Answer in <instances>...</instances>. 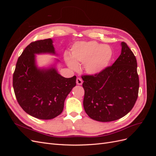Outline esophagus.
<instances>
[{"label": "esophagus", "instance_id": "obj_1", "mask_svg": "<svg viewBox=\"0 0 156 156\" xmlns=\"http://www.w3.org/2000/svg\"><path fill=\"white\" fill-rule=\"evenodd\" d=\"M76 83H77V84H78V85H81V84H83V81H82V79H81V78H79V77L77 78Z\"/></svg>", "mask_w": 156, "mask_h": 156}]
</instances>
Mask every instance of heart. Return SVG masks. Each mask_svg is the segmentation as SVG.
<instances>
[{
    "label": "heart",
    "mask_w": 156,
    "mask_h": 156,
    "mask_svg": "<svg viewBox=\"0 0 156 156\" xmlns=\"http://www.w3.org/2000/svg\"><path fill=\"white\" fill-rule=\"evenodd\" d=\"M112 51L109 46L96 41H79L73 45L71 56L65 55L68 66L77 70L78 64H84V69L90 75H96L104 70L110 63Z\"/></svg>",
    "instance_id": "heart-1"
}]
</instances>
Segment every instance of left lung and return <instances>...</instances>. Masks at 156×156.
Segmentation results:
<instances>
[{
	"label": "left lung",
	"instance_id": "1",
	"mask_svg": "<svg viewBox=\"0 0 156 156\" xmlns=\"http://www.w3.org/2000/svg\"><path fill=\"white\" fill-rule=\"evenodd\" d=\"M121 46V54L112 66L98 74L82 77L84 108L94 120H119L132 109L137 99L136 60L125 42H122Z\"/></svg>",
	"mask_w": 156,
	"mask_h": 156
}]
</instances>
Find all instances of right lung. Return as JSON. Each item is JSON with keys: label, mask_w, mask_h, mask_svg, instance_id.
<instances>
[{"label": "right lung", "mask_w": 156, "mask_h": 156, "mask_svg": "<svg viewBox=\"0 0 156 156\" xmlns=\"http://www.w3.org/2000/svg\"><path fill=\"white\" fill-rule=\"evenodd\" d=\"M53 43L51 38L30 43L19 57L13 75V87L19 104L28 114L41 120L60 115L66 98L76 85L75 75L65 78L55 65L46 68L36 65V55H57Z\"/></svg>", "instance_id": "obj_1"}]
</instances>
